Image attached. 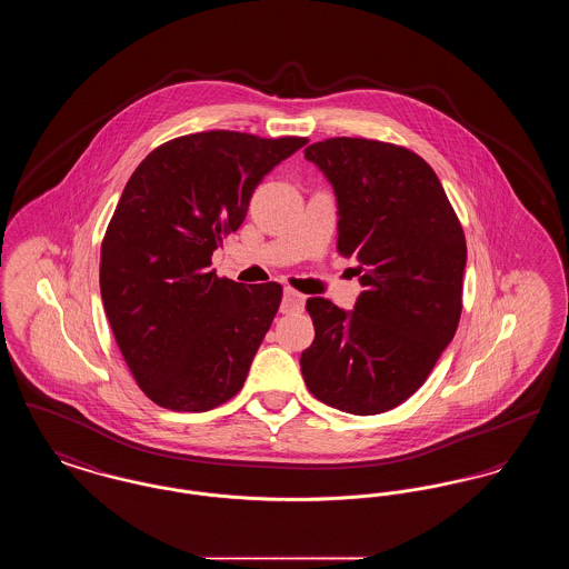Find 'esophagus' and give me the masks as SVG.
I'll return each mask as SVG.
<instances>
[{"mask_svg":"<svg viewBox=\"0 0 569 569\" xmlns=\"http://www.w3.org/2000/svg\"><path fill=\"white\" fill-rule=\"evenodd\" d=\"M302 307H305V297L298 295L297 290H292V288H286L283 300H281V313H297V311H302Z\"/></svg>","mask_w":569,"mask_h":569,"instance_id":"1","label":"esophagus"}]
</instances>
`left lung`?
Instances as JSON below:
<instances>
[{
  "label": "left lung",
  "instance_id": "obj_1",
  "mask_svg": "<svg viewBox=\"0 0 569 569\" xmlns=\"http://www.w3.org/2000/svg\"><path fill=\"white\" fill-rule=\"evenodd\" d=\"M305 160L332 186L337 247L358 258L365 290L352 311L307 300L316 339L300 371L326 406L381 413L427 381L457 332L465 234L433 168L409 149L343 136L309 144Z\"/></svg>",
  "mask_w": 569,
  "mask_h": 569
}]
</instances>
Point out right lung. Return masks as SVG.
Segmentation results:
<instances>
[{"label": "right lung", "instance_id": "right-lung-1", "mask_svg": "<svg viewBox=\"0 0 569 569\" xmlns=\"http://www.w3.org/2000/svg\"><path fill=\"white\" fill-rule=\"evenodd\" d=\"M297 136L213 130L151 151L130 177L102 243L100 292L140 390L172 411L232 399L281 302V286L219 279L211 256Z\"/></svg>", "mask_w": 569, "mask_h": 569}]
</instances>
